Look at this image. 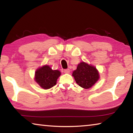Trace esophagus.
I'll list each match as a JSON object with an SVG mask.
<instances>
[{"mask_svg": "<svg viewBox=\"0 0 133 133\" xmlns=\"http://www.w3.org/2000/svg\"><path fill=\"white\" fill-rule=\"evenodd\" d=\"M70 71V69H69L64 70V73H69Z\"/></svg>", "mask_w": 133, "mask_h": 133, "instance_id": "obj_1", "label": "esophagus"}]
</instances>
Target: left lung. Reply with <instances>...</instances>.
<instances>
[{"label": "left lung", "instance_id": "obj_1", "mask_svg": "<svg viewBox=\"0 0 133 133\" xmlns=\"http://www.w3.org/2000/svg\"><path fill=\"white\" fill-rule=\"evenodd\" d=\"M72 76L77 84L85 89L91 88L100 78L96 67L84 62L78 64L77 69L73 72Z\"/></svg>", "mask_w": 133, "mask_h": 133}]
</instances>
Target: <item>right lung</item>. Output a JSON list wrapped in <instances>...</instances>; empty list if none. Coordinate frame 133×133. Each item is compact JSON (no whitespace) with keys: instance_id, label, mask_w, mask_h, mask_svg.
I'll return each instance as SVG.
<instances>
[{"instance_id":"1","label":"right lung","mask_w":133,"mask_h":133,"mask_svg":"<svg viewBox=\"0 0 133 133\" xmlns=\"http://www.w3.org/2000/svg\"><path fill=\"white\" fill-rule=\"evenodd\" d=\"M60 75L61 73L59 70H53L48 65H45L36 71L35 80L42 88L49 89L56 84Z\"/></svg>"}]
</instances>
